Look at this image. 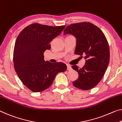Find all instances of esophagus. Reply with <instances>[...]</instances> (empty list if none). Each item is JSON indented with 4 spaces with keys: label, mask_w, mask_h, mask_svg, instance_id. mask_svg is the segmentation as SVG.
<instances>
[{
    "label": "esophagus",
    "mask_w": 122,
    "mask_h": 122,
    "mask_svg": "<svg viewBox=\"0 0 122 122\" xmlns=\"http://www.w3.org/2000/svg\"><path fill=\"white\" fill-rule=\"evenodd\" d=\"M67 71H71V69H72L71 67L69 65H67Z\"/></svg>",
    "instance_id": "34e87169"
}]
</instances>
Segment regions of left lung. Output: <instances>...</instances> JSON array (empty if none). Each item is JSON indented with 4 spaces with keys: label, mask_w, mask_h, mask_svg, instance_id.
Returning <instances> with one entry per match:
<instances>
[{
    "label": "left lung",
    "mask_w": 122,
    "mask_h": 122,
    "mask_svg": "<svg viewBox=\"0 0 122 122\" xmlns=\"http://www.w3.org/2000/svg\"><path fill=\"white\" fill-rule=\"evenodd\" d=\"M64 34H71L76 38L75 54L84 55L85 65L79 68L76 65L72 68L77 71L79 78L73 81L75 87L88 90L94 87L103 78L110 61V48L105 35L100 29L90 22H81L69 25Z\"/></svg>",
    "instance_id": "obj_1"
}]
</instances>
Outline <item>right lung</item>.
I'll return each mask as SVG.
<instances>
[{
  "label": "right lung",
  "mask_w": 122,
  "mask_h": 122,
  "mask_svg": "<svg viewBox=\"0 0 122 122\" xmlns=\"http://www.w3.org/2000/svg\"><path fill=\"white\" fill-rule=\"evenodd\" d=\"M66 27L30 24L20 32L13 51L15 71L23 84L34 92L51 85L58 73L66 71L62 62L53 63L44 60V52L51 48V42Z\"/></svg>",
  "instance_id": "1"
}]
</instances>
